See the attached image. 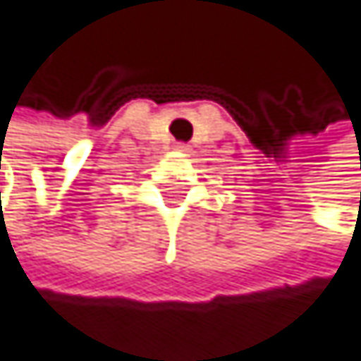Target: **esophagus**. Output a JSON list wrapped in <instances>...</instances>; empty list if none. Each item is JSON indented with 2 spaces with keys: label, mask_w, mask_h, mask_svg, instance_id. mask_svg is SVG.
Returning <instances> with one entry per match:
<instances>
[{
  "label": "esophagus",
  "mask_w": 361,
  "mask_h": 361,
  "mask_svg": "<svg viewBox=\"0 0 361 361\" xmlns=\"http://www.w3.org/2000/svg\"><path fill=\"white\" fill-rule=\"evenodd\" d=\"M175 149H177V151H182V154H186V151H188V145H186V142H177Z\"/></svg>",
  "instance_id": "1"
}]
</instances>
